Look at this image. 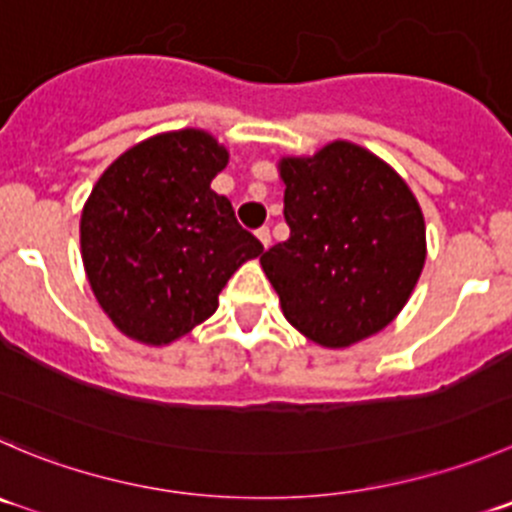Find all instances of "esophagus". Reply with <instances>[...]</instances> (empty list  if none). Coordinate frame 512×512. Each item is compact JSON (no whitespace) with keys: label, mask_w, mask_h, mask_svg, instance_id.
<instances>
[{"label":"esophagus","mask_w":512,"mask_h":512,"mask_svg":"<svg viewBox=\"0 0 512 512\" xmlns=\"http://www.w3.org/2000/svg\"><path fill=\"white\" fill-rule=\"evenodd\" d=\"M256 238H259V241H261V246H264V248H269L271 246V231H269V228H259V231H256Z\"/></svg>","instance_id":"esophagus-1"}]
</instances>
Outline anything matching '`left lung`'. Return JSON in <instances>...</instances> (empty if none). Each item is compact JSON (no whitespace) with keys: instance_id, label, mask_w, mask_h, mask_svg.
Listing matches in <instances>:
<instances>
[{"instance_id":"8db88e82","label":"left lung","mask_w":512,"mask_h":512,"mask_svg":"<svg viewBox=\"0 0 512 512\" xmlns=\"http://www.w3.org/2000/svg\"><path fill=\"white\" fill-rule=\"evenodd\" d=\"M289 238L261 253L281 311L311 342L342 349L402 311L425 266V218L384 160L347 140L281 158Z\"/></svg>"}]
</instances>
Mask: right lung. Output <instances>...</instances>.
I'll list each match as a JSON object with an SVG mask.
<instances>
[{
    "label": "right lung",
    "instance_id": "obj_1",
    "mask_svg": "<svg viewBox=\"0 0 512 512\" xmlns=\"http://www.w3.org/2000/svg\"><path fill=\"white\" fill-rule=\"evenodd\" d=\"M228 150L203 130L155 135L125 150L80 218L82 264L97 304L130 339L170 344L218 309L241 264L264 253L211 180Z\"/></svg>",
    "mask_w": 512,
    "mask_h": 512
}]
</instances>
